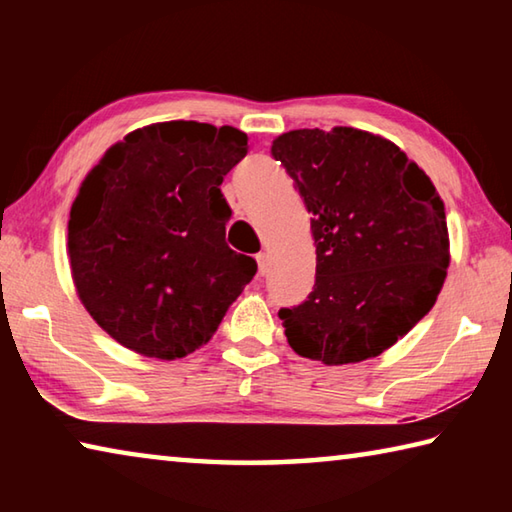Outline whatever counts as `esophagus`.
Wrapping results in <instances>:
<instances>
[{
  "label": "esophagus",
  "instance_id": "obj_1",
  "mask_svg": "<svg viewBox=\"0 0 512 512\" xmlns=\"http://www.w3.org/2000/svg\"><path fill=\"white\" fill-rule=\"evenodd\" d=\"M257 266H259V275H266L268 273V255L266 253H259L257 255Z\"/></svg>",
  "mask_w": 512,
  "mask_h": 512
}]
</instances>
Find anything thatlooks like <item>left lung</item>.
Returning a JSON list of instances; mask_svg holds the SVG:
<instances>
[{
    "instance_id": "8db88e82",
    "label": "left lung",
    "mask_w": 512,
    "mask_h": 512,
    "mask_svg": "<svg viewBox=\"0 0 512 512\" xmlns=\"http://www.w3.org/2000/svg\"><path fill=\"white\" fill-rule=\"evenodd\" d=\"M271 153L305 198L316 246L314 291L280 309L289 345L325 366L379 357L443 289V198L400 146L359 128L289 131Z\"/></svg>"
}]
</instances>
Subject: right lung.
<instances>
[{
	"label": "right lung",
	"instance_id": "right-lung-1",
	"mask_svg": "<svg viewBox=\"0 0 512 512\" xmlns=\"http://www.w3.org/2000/svg\"><path fill=\"white\" fill-rule=\"evenodd\" d=\"M246 133L160 121L103 153L67 223L76 293L103 332L142 357L183 359L212 339L257 273L225 244L223 176Z\"/></svg>",
	"mask_w": 512,
	"mask_h": 512
}]
</instances>
